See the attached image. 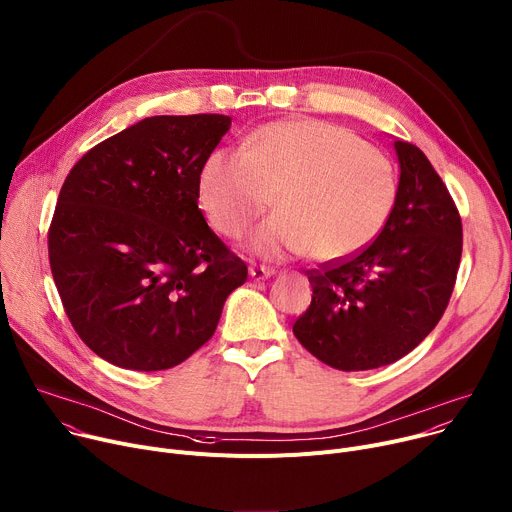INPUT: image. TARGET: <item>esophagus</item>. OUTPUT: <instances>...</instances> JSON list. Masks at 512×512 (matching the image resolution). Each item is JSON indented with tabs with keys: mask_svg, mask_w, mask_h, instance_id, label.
Segmentation results:
<instances>
[{
	"mask_svg": "<svg viewBox=\"0 0 512 512\" xmlns=\"http://www.w3.org/2000/svg\"><path fill=\"white\" fill-rule=\"evenodd\" d=\"M250 277L254 281H266V279L274 277V270L266 268V266H250Z\"/></svg>",
	"mask_w": 512,
	"mask_h": 512,
	"instance_id": "obj_1",
	"label": "esophagus"
}]
</instances>
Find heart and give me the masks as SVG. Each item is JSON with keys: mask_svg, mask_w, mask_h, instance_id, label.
<instances>
[{"mask_svg": "<svg viewBox=\"0 0 512 512\" xmlns=\"http://www.w3.org/2000/svg\"><path fill=\"white\" fill-rule=\"evenodd\" d=\"M277 213L244 250L268 262L311 254L342 262L371 246L391 217L398 174L389 157L324 121L289 119L256 129L246 151L211 149L196 176V203L225 238H238L270 205Z\"/></svg>", "mask_w": 512, "mask_h": 512, "instance_id": "b5f03b06", "label": "heart"}]
</instances>
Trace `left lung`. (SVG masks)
<instances>
[{
	"label": "left lung",
	"mask_w": 512,
	"mask_h": 512,
	"mask_svg": "<svg viewBox=\"0 0 512 512\" xmlns=\"http://www.w3.org/2000/svg\"><path fill=\"white\" fill-rule=\"evenodd\" d=\"M398 196L377 240L357 256L307 270L311 305L297 340L340 371L396 363L447 309L461 260V217L441 176L412 143L393 139Z\"/></svg>",
	"instance_id": "1"
}]
</instances>
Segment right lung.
I'll use <instances>...</instances> for the list:
<instances>
[{
    "label": "right lung",
    "mask_w": 512,
    "mask_h": 512,
    "mask_svg": "<svg viewBox=\"0 0 512 512\" xmlns=\"http://www.w3.org/2000/svg\"><path fill=\"white\" fill-rule=\"evenodd\" d=\"M225 114L149 116L92 147L65 178L49 229L51 272L71 326L121 369L180 365L246 283L196 203Z\"/></svg>",
    "instance_id": "1"
}]
</instances>
